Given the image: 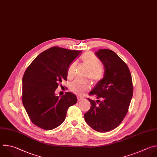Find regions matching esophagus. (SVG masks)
Segmentation results:
<instances>
[{
    "instance_id": "obj_1",
    "label": "esophagus",
    "mask_w": 157,
    "mask_h": 157,
    "mask_svg": "<svg viewBox=\"0 0 157 157\" xmlns=\"http://www.w3.org/2000/svg\"><path fill=\"white\" fill-rule=\"evenodd\" d=\"M83 98H82V97H78V101H81V100H83Z\"/></svg>"
}]
</instances>
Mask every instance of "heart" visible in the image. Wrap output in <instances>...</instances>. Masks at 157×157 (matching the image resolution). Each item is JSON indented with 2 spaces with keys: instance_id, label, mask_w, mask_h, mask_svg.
I'll use <instances>...</instances> for the list:
<instances>
[{
  "instance_id": "b5f03b06",
  "label": "heart",
  "mask_w": 157,
  "mask_h": 157,
  "mask_svg": "<svg viewBox=\"0 0 157 157\" xmlns=\"http://www.w3.org/2000/svg\"><path fill=\"white\" fill-rule=\"evenodd\" d=\"M81 60L82 63L89 68L87 76L94 83H97L103 79L105 76V71L100 66L101 62L100 59L92 52H86L81 57ZM76 66V62H73L69 65L67 70V77L68 78H73L75 75ZM90 87V83L88 80H83L79 78H76L69 85L70 91L78 95H84Z\"/></svg>"
}]
</instances>
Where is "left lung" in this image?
Wrapping results in <instances>:
<instances>
[{
  "label": "left lung",
  "instance_id": "obj_1",
  "mask_svg": "<svg viewBox=\"0 0 157 157\" xmlns=\"http://www.w3.org/2000/svg\"><path fill=\"white\" fill-rule=\"evenodd\" d=\"M95 55L105 67V76L89 95L102 101L87 98L91 106L84 119L94 130L105 132L118 127L126 117L133 94L132 80L127 64L113 51L99 49Z\"/></svg>",
  "mask_w": 157,
  "mask_h": 157
}]
</instances>
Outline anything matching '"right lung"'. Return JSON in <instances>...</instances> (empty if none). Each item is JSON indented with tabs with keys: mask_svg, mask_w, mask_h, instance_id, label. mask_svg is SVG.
I'll return each mask as SVG.
<instances>
[{
	"mask_svg": "<svg viewBox=\"0 0 157 157\" xmlns=\"http://www.w3.org/2000/svg\"><path fill=\"white\" fill-rule=\"evenodd\" d=\"M81 50L52 47L40 54L23 78L22 101L31 122L45 130L53 129L65 120L68 109L77 102L70 92L60 98L55 90L67 80V70Z\"/></svg>",
	"mask_w": 157,
	"mask_h": 157,
	"instance_id": "obj_1",
	"label": "right lung"
}]
</instances>
